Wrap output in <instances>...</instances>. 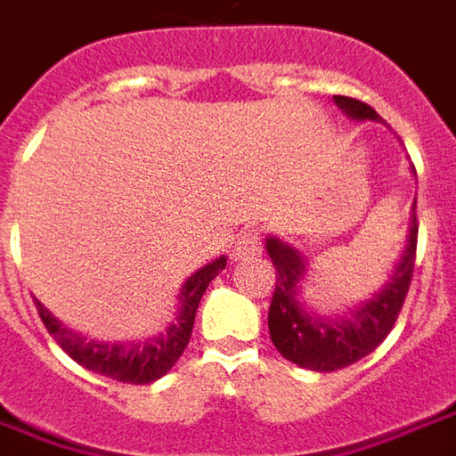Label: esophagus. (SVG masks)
Returning a JSON list of instances; mask_svg holds the SVG:
<instances>
[{"instance_id": "34e87169", "label": "esophagus", "mask_w": 456, "mask_h": 456, "mask_svg": "<svg viewBox=\"0 0 456 456\" xmlns=\"http://www.w3.org/2000/svg\"><path fill=\"white\" fill-rule=\"evenodd\" d=\"M259 252H262V242H259V237L255 229H244L242 234H237V240H234V249H232V259H234V262L257 257Z\"/></svg>"}]
</instances>
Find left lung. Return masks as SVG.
Here are the masks:
<instances>
[{
    "instance_id": "8db88e82",
    "label": "left lung",
    "mask_w": 456,
    "mask_h": 456,
    "mask_svg": "<svg viewBox=\"0 0 456 456\" xmlns=\"http://www.w3.org/2000/svg\"><path fill=\"white\" fill-rule=\"evenodd\" d=\"M336 105L354 120H381V116L366 102L336 95ZM416 204L411 207L406 247L401 252L391 277L379 292L370 295L354 310L343 315H318L310 313L303 300V280L307 273V262L303 255L277 237H267V255L275 265V292L270 303V338L275 348L300 369L310 370H338L361 361L384 340L394 322L399 318L406 292L411 285L416 259Z\"/></svg>"
}]
</instances>
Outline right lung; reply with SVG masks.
Returning <instances> with one entry per match:
<instances>
[{
    "mask_svg": "<svg viewBox=\"0 0 456 456\" xmlns=\"http://www.w3.org/2000/svg\"><path fill=\"white\" fill-rule=\"evenodd\" d=\"M224 267H227V257H216L189 277L181 285L179 307H176L174 321L168 322L159 336L141 340V343L90 340L83 333H75L70 328H65L37 297H35V305H37V313H40L47 333L55 338L57 346L70 355L72 361H77L83 369L101 373V376L113 379V381H123V384H153L156 379H161L171 370V366L183 354V348L189 346L199 300L207 292L209 282Z\"/></svg>",
    "mask_w": 456,
    "mask_h": 456,
    "instance_id": "1",
    "label": "right lung"
}]
</instances>
